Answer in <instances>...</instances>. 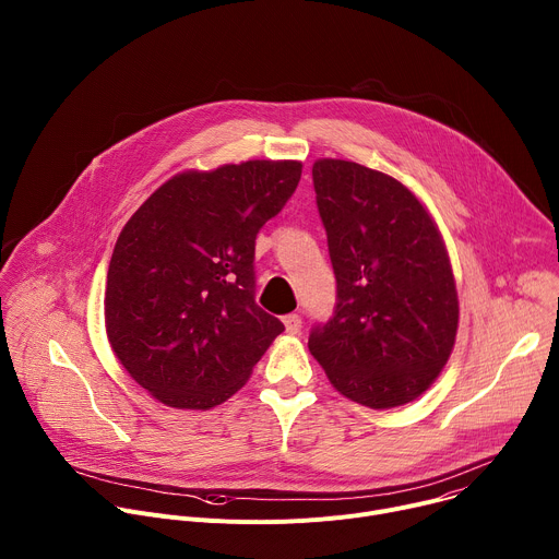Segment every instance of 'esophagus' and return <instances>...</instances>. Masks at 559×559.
Returning <instances> with one entry per match:
<instances>
[{"label": "esophagus", "mask_w": 559, "mask_h": 559, "mask_svg": "<svg viewBox=\"0 0 559 559\" xmlns=\"http://www.w3.org/2000/svg\"><path fill=\"white\" fill-rule=\"evenodd\" d=\"M283 323H285V330H287L289 334H298L300 328H302V318H300L298 313H287V316L283 318Z\"/></svg>", "instance_id": "obj_1"}]
</instances>
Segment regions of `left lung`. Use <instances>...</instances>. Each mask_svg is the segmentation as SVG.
Instances as JSON below:
<instances>
[{"instance_id": "left-lung-1", "label": "left lung", "mask_w": 559, "mask_h": 559, "mask_svg": "<svg viewBox=\"0 0 559 559\" xmlns=\"http://www.w3.org/2000/svg\"><path fill=\"white\" fill-rule=\"evenodd\" d=\"M336 276L330 321L309 352L332 384L371 409L412 403L447 365L457 292L442 236L423 203L389 175L343 158L311 168Z\"/></svg>"}]
</instances>
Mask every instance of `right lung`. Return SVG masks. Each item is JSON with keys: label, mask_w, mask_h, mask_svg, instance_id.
<instances>
[{"label": "right lung", "mask_w": 559, "mask_h": 559, "mask_svg": "<svg viewBox=\"0 0 559 559\" xmlns=\"http://www.w3.org/2000/svg\"><path fill=\"white\" fill-rule=\"evenodd\" d=\"M298 162L183 173L126 223L108 267L106 332L156 401L210 409L285 330L257 300L254 248L300 181Z\"/></svg>", "instance_id": "right-lung-1"}]
</instances>
